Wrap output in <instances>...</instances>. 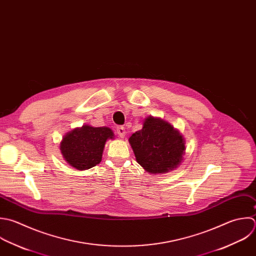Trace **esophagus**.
Instances as JSON below:
<instances>
[{"label": "esophagus", "instance_id": "1", "mask_svg": "<svg viewBox=\"0 0 256 256\" xmlns=\"http://www.w3.org/2000/svg\"><path fill=\"white\" fill-rule=\"evenodd\" d=\"M116 132L120 138H124L126 136V128L122 126H120L116 128Z\"/></svg>", "mask_w": 256, "mask_h": 256}]
</instances>
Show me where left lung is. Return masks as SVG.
Wrapping results in <instances>:
<instances>
[{
	"mask_svg": "<svg viewBox=\"0 0 256 256\" xmlns=\"http://www.w3.org/2000/svg\"><path fill=\"white\" fill-rule=\"evenodd\" d=\"M136 162L150 174L168 172L182 162L186 142L168 122L148 116L140 130L128 138Z\"/></svg>",
	"mask_w": 256,
	"mask_h": 256,
	"instance_id": "8db88e82",
	"label": "left lung"
}]
</instances>
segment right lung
Wrapping results in <instances>:
<instances>
[{
	"mask_svg": "<svg viewBox=\"0 0 256 256\" xmlns=\"http://www.w3.org/2000/svg\"><path fill=\"white\" fill-rule=\"evenodd\" d=\"M114 136L110 128L84 124L68 132L60 142V150L70 166L84 170L100 162L106 142Z\"/></svg>",
	"mask_w": 256,
	"mask_h": 256,
	"instance_id": "obj_1",
	"label": "right lung"
}]
</instances>
